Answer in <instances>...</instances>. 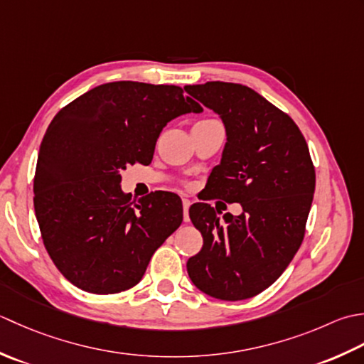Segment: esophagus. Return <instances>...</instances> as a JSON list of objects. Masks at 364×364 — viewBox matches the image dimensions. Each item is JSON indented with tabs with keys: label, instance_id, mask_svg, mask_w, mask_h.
Instances as JSON below:
<instances>
[{
	"label": "esophagus",
	"instance_id": "esophagus-1",
	"mask_svg": "<svg viewBox=\"0 0 364 364\" xmlns=\"http://www.w3.org/2000/svg\"><path fill=\"white\" fill-rule=\"evenodd\" d=\"M182 204H183V221L185 223H188L190 221V218H188V209H190V199H187V198H183L182 199Z\"/></svg>",
	"mask_w": 364,
	"mask_h": 364
}]
</instances>
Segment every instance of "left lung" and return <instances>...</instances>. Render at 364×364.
<instances>
[{"mask_svg": "<svg viewBox=\"0 0 364 364\" xmlns=\"http://www.w3.org/2000/svg\"><path fill=\"white\" fill-rule=\"evenodd\" d=\"M185 91L226 129L223 157L207 182L210 199L243 209L220 220L210 204L190 207L204 245L188 259V277L213 299H251L281 277L305 237L316 188L308 144L291 116L248 86L207 81Z\"/></svg>", "mask_w": 364, "mask_h": 364, "instance_id": "left-lung-1", "label": "left lung"}]
</instances>
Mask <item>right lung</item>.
<instances>
[{
    "mask_svg": "<svg viewBox=\"0 0 364 364\" xmlns=\"http://www.w3.org/2000/svg\"><path fill=\"white\" fill-rule=\"evenodd\" d=\"M181 86L114 81L65 105L41 143L34 210L51 261L73 286L117 294L138 284L152 255L181 226L182 201L121 190V171L149 165L163 127L201 113Z\"/></svg>",
    "mask_w": 364,
    "mask_h": 364,
    "instance_id": "1",
    "label": "right lung"
}]
</instances>
